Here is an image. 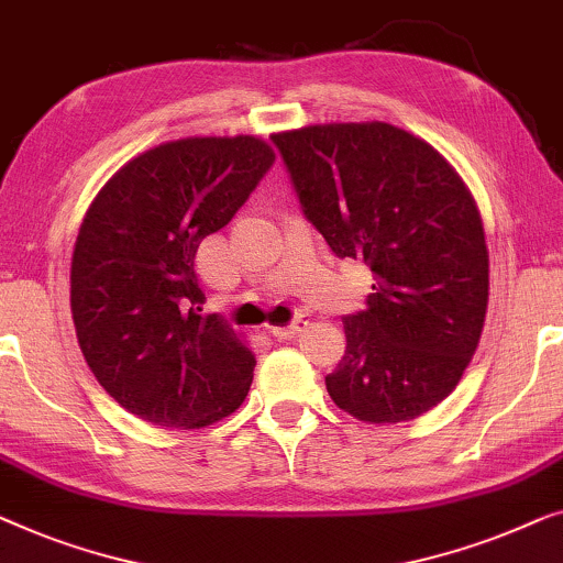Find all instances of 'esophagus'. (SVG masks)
Here are the masks:
<instances>
[{
    "instance_id": "esophagus-1",
    "label": "esophagus",
    "mask_w": 563,
    "mask_h": 563,
    "mask_svg": "<svg viewBox=\"0 0 563 563\" xmlns=\"http://www.w3.org/2000/svg\"><path fill=\"white\" fill-rule=\"evenodd\" d=\"M307 330V320L305 317H297L295 322L291 324H284V328H268V332H272L274 338H282V340H291V338H297L299 332H305Z\"/></svg>"
}]
</instances>
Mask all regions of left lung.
Segmentation results:
<instances>
[{"label": "left lung", "instance_id": "1", "mask_svg": "<svg viewBox=\"0 0 563 563\" xmlns=\"http://www.w3.org/2000/svg\"><path fill=\"white\" fill-rule=\"evenodd\" d=\"M307 221L373 272L368 307L342 320L324 378L342 411L411 421L457 388L483 335L490 256L475 198L450 162L386 121L272 134Z\"/></svg>", "mask_w": 563, "mask_h": 563}]
</instances>
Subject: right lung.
I'll use <instances>...</instances> for the list:
<instances>
[{"instance_id":"1","label":"right lung","mask_w":563,"mask_h":563,"mask_svg":"<svg viewBox=\"0 0 563 563\" xmlns=\"http://www.w3.org/2000/svg\"><path fill=\"white\" fill-rule=\"evenodd\" d=\"M274 162L251 134L185 136L111 175L80 223L70 312L88 368L113 401L169 429L233 413L256 357L221 317H202L195 254Z\"/></svg>"}]
</instances>
